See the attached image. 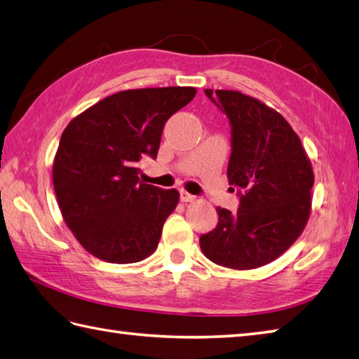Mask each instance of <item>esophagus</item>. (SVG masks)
Here are the masks:
<instances>
[{"label":"esophagus","mask_w":359,"mask_h":359,"mask_svg":"<svg viewBox=\"0 0 359 359\" xmlns=\"http://www.w3.org/2000/svg\"><path fill=\"white\" fill-rule=\"evenodd\" d=\"M180 196H181V201H182V203H194V201H196V196L192 195V194L186 192V190H181Z\"/></svg>","instance_id":"34e87169"}]
</instances>
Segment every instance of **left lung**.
Returning a JSON list of instances; mask_svg holds the SVG:
<instances>
[{"label":"left lung","mask_w":359,"mask_h":359,"mask_svg":"<svg viewBox=\"0 0 359 359\" xmlns=\"http://www.w3.org/2000/svg\"><path fill=\"white\" fill-rule=\"evenodd\" d=\"M206 94L231 121L228 181L240 189V208H217L218 224L200 237L201 251L224 268H260L280 257L305 229L311 214V161L274 108L240 91Z\"/></svg>","instance_id":"8db88e82"}]
</instances>
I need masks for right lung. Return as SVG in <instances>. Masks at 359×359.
Returning a JSON list of instances; mask_svg holds the SVG:
<instances>
[{"instance_id":"add662e5","label":"right lung","mask_w":359,"mask_h":359,"mask_svg":"<svg viewBox=\"0 0 359 359\" xmlns=\"http://www.w3.org/2000/svg\"><path fill=\"white\" fill-rule=\"evenodd\" d=\"M195 94L194 86L119 91L63 130L53 164L57 203L94 257L136 263L155 252L180 192L141 182L137 163L144 155L156 156L167 119Z\"/></svg>"}]
</instances>
